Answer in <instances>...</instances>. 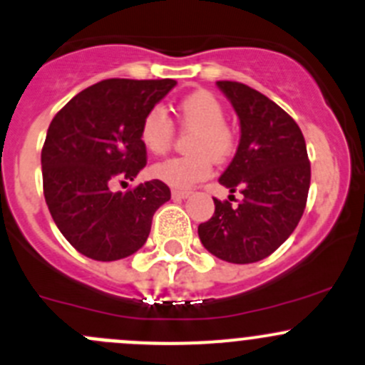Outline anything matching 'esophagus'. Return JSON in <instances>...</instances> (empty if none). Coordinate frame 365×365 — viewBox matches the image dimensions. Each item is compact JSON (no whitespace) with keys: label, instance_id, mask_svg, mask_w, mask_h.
Listing matches in <instances>:
<instances>
[{"label":"esophagus","instance_id":"esophagus-1","mask_svg":"<svg viewBox=\"0 0 365 365\" xmlns=\"http://www.w3.org/2000/svg\"><path fill=\"white\" fill-rule=\"evenodd\" d=\"M171 194H173V197H175V200H185V197L189 196L190 192H189V190H176L175 189Z\"/></svg>","mask_w":365,"mask_h":365}]
</instances>
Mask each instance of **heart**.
I'll return each mask as SVG.
<instances>
[{
    "label": "heart",
    "instance_id": "heart-1",
    "mask_svg": "<svg viewBox=\"0 0 365 365\" xmlns=\"http://www.w3.org/2000/svg\"><path fill=\"white\" fill-rule=\"evenodd\" d=\"M225 107L208 91H196L176 105V119L185 132L190 153L158 162L151 175L178 190L190 189L210 176L212 164L222 162L235 151V130L225 121ZM139 139L151 155H165L175 143V126L158 108L146 112L140 121Z\"/></svg>",
    "mask_w": 365,
    "mask_h": 365
}]
</instances>
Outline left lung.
<instances>
[{
    "instance_id": "left-lung-1",
    "label": "left lung",
    "mask_w": 365,
    "mask_h": 365,
    "mask_svg": "<svg viewBox=\"0 0 365 365\" xmlns=\"http://www.w3.org/2000/svg\"><path fill=\"white\" fill-rule=\"evenodd\" d=\"M240 119V143L219 182L242 200L232 207L214 197L215 212L197 226L203 246L232 264L269 257L289 239L307 207L310 162L294 119L262 93L221 80ZM233 196H230L232 200Z\"/></svg>"
}]
</instances>
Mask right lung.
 Returning a JSON list of instances; mask_svg holds the SVG:
<instances>
[{
    "label": "right lung",
    "instance_id": "obj_1",
    "mask_svg": "<svg viewBox=\"0 0 365 365\" xmlns=\"http://www.w3.org/2000/svg\"><path fill=\"white\" fill-rule=\"evenodd\" d=\"M176 80L108 78L60 108L42 146V189L53 221L71 246L93 260L112 262L144 246L153 214L171 200L160 180L112 192L148 164L139 139L144 114Z\"/></svg>",
    "mask_w": 365,
    "mask_h": 365
}]
</instances>
